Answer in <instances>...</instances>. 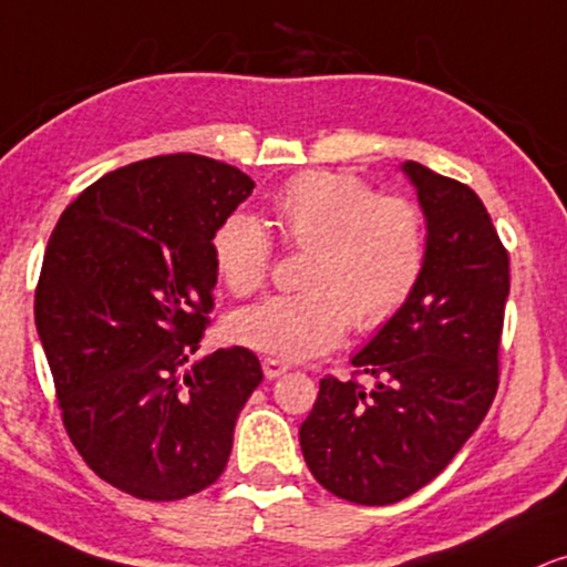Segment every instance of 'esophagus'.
<instances>
[{"label": "esophagus", "instance_id": "1", "mask_svg": "<svg viewBox=\"0 0 567 567\" xmlns=\"http://www.w3.org/2000/svg\"><path fill=\"white\" fill-rule=\"evenodd\" d=\"M290 367L285 364V361H279V359H264V374L269 380H275V378H279V374H285L288 372Z\"/></svg>", "mask_w": 567, "mask_h": 567}]
</instances>
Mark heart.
Instances as JSON below:
<instances>
[{
  "label": "heart",
  "mask_w": 567,
  "mask_h": 567,
  "mask_svg": "<svg viewBox=\"0 0 567 567\" xmlns=\"http://www.w3.org/2000/svg\"><path fill=\"white\" fill-rule=\"evenodd\" d=\"M279 240L303 248L298 292H279L235 311L229 338L275 359H309L359 332L385 327L412 301L427 261L422 210L404 197H378L357 176L306 172L271 200ZM224 285L237 296L261 288L275 261L271 235L254 214H229L210 240Z\"/></svg>",
  "instance_id": "b5f03b06"
}]
</instances>
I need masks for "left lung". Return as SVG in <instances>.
Listing matches in <instances>:
<instances>
[{"mask_svg":"<svg viewBox=\"0 0 567 567\" xmlns=\"http://www.w3.org/2000/svg\"><path fill=\"white\" fill-rule=\"evenodd\" d=\"M427 221L412 301L351 364L372 385L319 380L301 452L330 494L383 507L427 486L486 417L499 388L509 256L481 197L422 163H401Z\"/></svg>","mask_w":567,"mask_h":567,"instance_id":"obj_1","label":"left lung"}]
</instances>
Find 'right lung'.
Returning a JSON list of instances; mask_svg holds the SVG:
<instances>
[{
	"mask_svg": "<svg viewBox=\"0 0 567 567\" xmlns=\"http://www.w3.org/2000/svg\"><path fill=\"white\" fill-rule=\"evenodd\" d=\"M254 187L206 155L136 161L89 184L47 243L33 319L68 439L136 499L208 488L264 380L243 346L187 367L214 309L210 240Z\"/></svg>",
	"mask_w": 567,
	"mask_h": 567,
	"instance_id": "right-lung-1",
	"label": "right lung"
}]
</instances>
